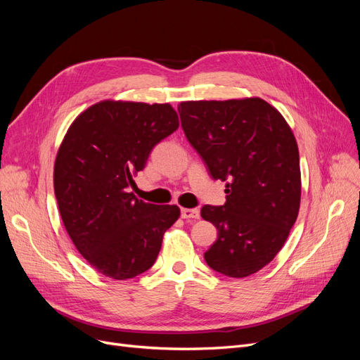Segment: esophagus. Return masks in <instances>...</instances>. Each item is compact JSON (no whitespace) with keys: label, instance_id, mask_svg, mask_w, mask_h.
I'll list each match as a JSON object with an SVG mask.
<instances>
[{"label":"esophagus","instance_id":"34e87169","mask_svg":"<svg viewBox=\"0 0 360 360\" xmlns=\"http://www.w3.org/2000/svg\"><path fill=\"white\" fill-rule=\"evenodd\" d=\"M183 219H200V210L197 209H181Z\"/></svg>","mask_w":360,"mask_h":360}]
</instances>
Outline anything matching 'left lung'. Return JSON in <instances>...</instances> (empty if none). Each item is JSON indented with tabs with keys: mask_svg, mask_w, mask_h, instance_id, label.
Here are the masks:
<instances>
[{
	"mask_svg": "<svg viewBox=\"0 0 360 360\" xmlns=\"http://www.w3.org/2000/svg\"><path fill=\"white\" fill-rule=\"evenodd\" d=\"M179 114L212 177L228 181L226 202L201 209L217 230L205 263L230 278L257 274L284 246L299 214L302 179L292 130L259 97L181 102Z\"/></svg>",
	"mask_w": 360,
	"mask_h": 360,
	"instance_id": "1",
	"label": "left lung"
}]
</instances>
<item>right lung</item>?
Masks as SVG:
<instances>
[{
	"mask_svg": "<svg viewBox=\"0 0 360 360\" xmlns=\"http://www.w3.org/2000/svg\"><path fill=\"white\" fill-rule=\"evenodd\" d=\"M179 127L169 103L102 101L68 129L53 163V189L66 231L99 274H144L180 217L177 205L138 200L130 188L151 148Z\"/></svg>",
	"mask_w": 360,
	"mask_h": 360,
	"instance_id": "add662e5",
	"label": "right lung"
}]
</instances>
